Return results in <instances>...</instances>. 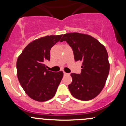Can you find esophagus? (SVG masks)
<instances>
[{"mask_svg": "<svg viewBox=\"0 0 126 126\" xmlns=\"http://www.w3.org/2000/svg\"><path fill=\"white\" fill-rule=\"evenodd\" d=\"M63 74H64V76H66V75H68V74H69L66 73V72H63Z\"/></svg>", "mask_w": 126, "mask_h": 126, "instance_id": "esophagus-1", "label": "esophagus"}]
</instances>
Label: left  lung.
<instances>
[{"label": "left lung", "mask_w": 126, "mask_h": 126, "mask_svg": "<svg viewBox=\"0 0 126 126\" xmlns=\"http://www.w3.org/2000/svg\"><path fill=\"white\" fill-rule=\"evenodd\" d=\"M63 41L72 48L75 61L82 62L81 73L71 74L72 81L68 88L71 94L81 101L93 99L101 92L109 73L106 49L94 38L79 33L64 34Z\"/></svg>", "instance_id": "obj_1"}]
</instances>
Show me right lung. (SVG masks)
Returning <instances> with one entry per match:
<instances>
[{
  "label": "right lung",
  "instance_id": "1",
  "mask_svg": "<svg viewBox=\"0 0 126 126\" xmlns=\"http://www.w3.org/2000/svg\"><path fill=\"white\" fill-rule=\"evenodd\" d=\"M62 36L50 35L34 40L24 48L17 58L19 82L27 94L35 101L44 102L52 98L63 78V71H48L44 64L50 60V49Z\"/></svg>",
  "mask_w": 126,
  "mask_h": 126
}]
</instances>
